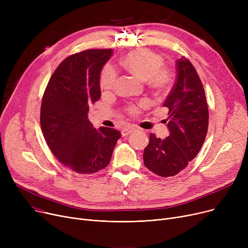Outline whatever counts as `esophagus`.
<instances>
[{
    "label": "esophagus",
    "instance_id": "esophagus-1",
    "mask_svg": "<svg viewBox=\"0 0 248 248\" xmlns=\"http://www.w3.org/2000/svg\"><path fill=\"white\" fill-rule=\"evenodd\" d=\"M136 129H137V127L132 126V125L126 126V127H124V128L122 129V135H123V137H126V136H128L129 134H132L133 132H135Z\"/></svg>",
    "mask_w": 248,
    "mask_h": 248
}]
</instances>
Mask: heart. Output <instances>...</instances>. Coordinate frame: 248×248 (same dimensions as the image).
I'll return each instance as SVG.
<instances>
[{
	"mask_svg": "<svg viewBox=\"0 0 248 248\" xmlns=\"http://www.w3.org/2000/svg\"><path fill=\"white\" fill-rule=\"evenodd\" d=\"M123 66L140 80H147L148 85L159 93H164L171 87L173 75L170 69L162 67L164 58L149 49H139L129 52L122 60ZM116 82V73L111 67L104 68L100 75V88L104 93L113 89ZM141 102L139 106L128 108V111L135 114L145 106Z\"/></svg>",
	"mask_w": 248,
	"mask_h": 248,
	"instance_id": "heart-1",
	"label": "heart"
}]
</instances>
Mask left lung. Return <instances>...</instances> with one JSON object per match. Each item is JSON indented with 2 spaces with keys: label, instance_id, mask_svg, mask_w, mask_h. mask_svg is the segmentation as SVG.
I'll list each match as a JSON object with an SVG mask.
<instances>
[{
  "label": "left lung",
  "instance_id": "1",
  "mask_svg": "<svg viewBox=\"0 0 248 248\" xmlns=\"http://www.w3.org/2000/svg\"><path fill=\"white\" fill-rule=\"evenodd\" d=\"M175 84L163 106L169 108L170 135L160 139L150 135L144 164L161 177H171L188 166L201 150L208 131L209 111L203 84L193 64L185 56L176 62Z\"/></svg>",
  "mask_w": 248,
  "mask_h": 248
}]
</instances>
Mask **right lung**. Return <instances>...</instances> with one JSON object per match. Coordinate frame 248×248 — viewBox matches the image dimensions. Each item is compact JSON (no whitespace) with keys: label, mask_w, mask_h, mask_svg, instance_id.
I'll list each match as a JSON object with an SVG mask.
<instances>
[{"label":"right lung","mask_w":248,"mask_h":248,"mask_svg":"<svg viewBox=\"0 0 248 248\" xmlns=\"http://www.w3.org/2000/svg\"><path fill=\"white\" fill-rule=\"evenodd\" d=\"M111 49H90L61 62L51 76L42 98L40 124L51 152L78 174L106 168L122 135L110 127L93 126L90 104L100 98V73Z\"/></svg>","instance_id":"right-lung-1"}]
</instances>
